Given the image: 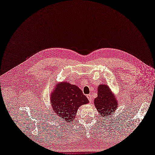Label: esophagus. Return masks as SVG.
<instances>
[{
    "mask_svg": "<svg viewBox=\"0 0 155 155\" xmlns=\"http://www.w3.org/2000/svg\"><path fill=\"white\" fill-rule=\"evenodd\" d=\"M87 97L88 98V99H89L90 102L92 101V95H91V94H88V95H87Z\"/></svg>",
    "mask_w": 155,
    "mask_h": 155,
    "instance_id": "1",
    "label": "esophagus"
}]
</instances>
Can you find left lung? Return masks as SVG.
<instances>
[{
  "label": "left lung",
  "mask_w": 155,
  "mask_h": 155,
  "mask_svg": "<svg viewBox=\"0 0 155 155\" xmlns=\"http://www.w3.org/2000/svg\"><path fill=\"white\" fill-rule=\"evenodd\" d=\"M117 103V97L109 86L106 84L98 86L97 97L94 99V105L101 116L108 117V115L115 113L118 106Z\"/></svg>",
  "instance_id": "1"
}]
</instances>
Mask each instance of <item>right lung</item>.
Returning a JSON list of instances; mask_svg holds the SVG:
<instances>
[{"label": "right lung", "mask_w": 155, "mask_h": 155, "mask_svg": "<svg viewBox=\"0 0 155 155\" xmlns=\"http://www.w3.org/2000/svg\"><path fill=\"white\" fill-rule=\"evenodd\" d=\"M54 89L50 96L52 110L66 123H71L78 107L89 103L88 99L78 87L66 82L58 84Z\"/></svg>", "instance_id": "obj_1"}]
</instances>
